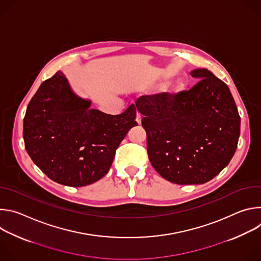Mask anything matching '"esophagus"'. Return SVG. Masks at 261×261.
I'll use <instances>...</instances> for the list:
<instances>
[{"label": "esophagus", "mask_w": 261, "mask_h": 261, "mask_svg": "<svg viewBox=\"0 0 261 261\" xmlns=\"http://www.w3.org/2000/svg\"><path fill=\"white\" fill-rule=\"evenodd\" d=\"M136 122L140 125L141 124V116L139 115V114H137V116H136Z\"/></svg>", "instance_id": "esophagus-1"}]
</instances>
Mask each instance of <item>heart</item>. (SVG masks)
<instances>
[{
  "mask_svg": "<svg viewBox=\"0 0 261 261\" xmlns=\"http://www.w3.org/2000/svg\"><path fill=\"white\" fill-rule=\"evenodd\" d=\"M182 89H184V84H182V83L178 82V83L175 84V86H174V90H175V91H180V90H182Z\"/></svg>",
  "mask_w": 261,
  "mask_h": 261,
  "instance_id": "b5f03b06",
  "label": "heart"
}]
</instances>
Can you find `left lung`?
Returning <instances> with one entry per match:
<instances>
[{
	"label": "left lung",
	"mask_w": 261,
	"mask_h": 261,
	"mask_svg": "<svg viewBox=\"0 0 261 261\" xmlns=\"http://www.w3.org/2000/svg\"><path fill=\"white\" fill-rule=\"evenodd\" d=\"M189 91L139 97L147 155L155 170L177 185L204 184L233 157L241 118L227 85L206 69Z\"/></svg>",
	"instance_id": "1"
}]
</instances>
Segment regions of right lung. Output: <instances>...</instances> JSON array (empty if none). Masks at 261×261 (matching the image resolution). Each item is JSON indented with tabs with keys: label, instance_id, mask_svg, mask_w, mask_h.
Masks as SVG:
<instances>
[{
	"label": "right lung",
	"instance_id": "right-lung-1",
	"mask_svg": "<svg viewBox=\"0 0 261 261\" xmlns=\"http://www.w3.org/2000/svg\"><path fill=\"white\" fill-rule=\"evenodd\" d=\"M90 106V101L74 95L58 71L41 84L27 107L24 147L33 162L56 182L84 187L103 177L121 141L137 126L134 104L118 116Z\"/></svg>",
	"mask_w": 261,
	"mask_h": 261
}]
</instances>
